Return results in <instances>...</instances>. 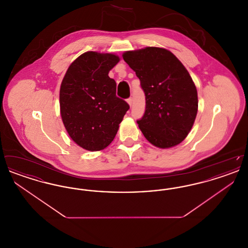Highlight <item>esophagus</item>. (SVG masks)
I'll use <instances>...</instances> for the list:
<instances>
[{
    "label": "esophagus",
    "mask_w": 248,
    "mask_h": 248,
    "mask_svg": "<svg viewBox=\"0 0 248 248\" xmlns=\"http://www.w3.org/2000/svg\"><path fill=\"white\" fill-rule=\"evenodd\" d=\"M126 101H127V103L129 104V106H132V102H133V99H132V97H129V98H128Z\"/></svg>",
    "instance_id": "esophagus-1"
}]
</instances>
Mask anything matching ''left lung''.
Returning a JSON list of instances; mask_svg holds the SVG:
<instances>
[{
	"label": "left lung",
	"mask_w": 248,
	"mask_h": 248,
	"mask_svg": "<svg viewBox=\"0 0 248 248\" xmlns=\"http://www.w3.org/2000/svg\"><path fill=\"white\" fill-rule=\"evenodd\" d=\"M123 59L136 72L146 95L139 127L155 147L168 149L183 141L198 110V94L189 71L165 48L126 51Z\"/></svg>",
	"instance_id": "left-lung-1"
}]
</instances>
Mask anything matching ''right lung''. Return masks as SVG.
I'll return each mask as SVG.
<instances>
[{"label":"right lung","instance_id":"obj_1","mask_svg":"<svg viewBox=\"0 0 248 248\" xmlns=\"http://www.w3.org/2000/svg\"><path fill=\"white\" fill-rule=\"evenodd\" d=\"M119 61L114 54L85 52L71 63L60 85L62 122L71 140L86 151L107 148L129 109L108 77Z\"/></svg>","mask_w":248,"mask_h":248}]
</instances>
